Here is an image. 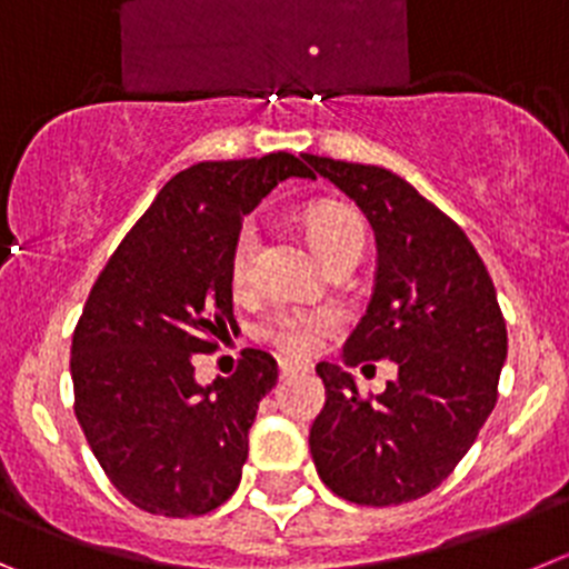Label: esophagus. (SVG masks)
I'll return each instance as SVG.
<instances>
[{"instance_id": "obj_1", "label": "esophagus", "mask_w": 569, "mask_h": 569, "mask_svg": "<svg viewBox=\"0 0 569 569\" xmlns=\"http://www.w3.org/2000/svg\"><path fill=\"white\" fill-rule=\"evenodd\" d=\"M297 371H306V366H300V362H289V360H283L280 362V377H291V373H297Z\"/></svg>"}]
</instances>
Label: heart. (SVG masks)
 Instances as JSON below:
<instances>
[{"label":"heart","mask_w":569,"mask_h":569,"mask_svg":"<svg viewBox=\"0 0 569 569\" xmlns=\"http://www.w3.org/2000/svg\"><path fill=\"white\" fill-rule=\"evenodd\" d=\"M306 227L320 254L331 260L335 254L346 252L366 243V227L355 209L342 203L320 201L306 209ZM258 254H260V229L254 221L240 223L234 232L232 249H229V283L234 291H249L258 280ZM340 326V317L331 309H309V306H280L266 317L260 326V337L272 342L289 357H306L317 351L326 337Z\"/></svg>","instance_id":"b5f03b06"}]
</instances>
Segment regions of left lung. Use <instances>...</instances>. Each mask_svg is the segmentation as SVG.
Listing matches in <instances>:
<instances>
[{"mask_svg":"<svg viewBox=\"0 0 569 569\" xmlns=\"http://www.w3.org/2000/svg\"><path fill=\"white\" fill-rule=\"evenodd\" d=\"M366 212L377 234L368 311L342 355L397 362L382 393L320 362L326 406L309 431L331 493L388 508L431 493L453 473L499 399L508 329L482 258L439 207L391 170L309 156Z\"/></svg>","mask_w":569,"mask_h":569,"instance_id":"left-lung-1","label":"left lung"}]
</instances>
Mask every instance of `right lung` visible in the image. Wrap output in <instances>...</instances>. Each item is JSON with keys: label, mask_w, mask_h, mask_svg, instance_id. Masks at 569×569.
<instances>
[{"label": "right lung", "mask_w": 569, "mask_h": 569, "mask_svg": "<svg viewBox=\"0 0 569 569\" xmlns=\"http://www.w3.org/2000/svg\"><path fill=\"white\" fill-rule=\"evenodd\" d=\"M309 156L201 161L178 172L124 234L73 331V411L112 488L156 516H203L240 482L249 428L278 362L243 348L232 377L196 382V355L232 315L229 249L243 214Z\"/></svg>", "instance_id": "1"}]
</instances>
